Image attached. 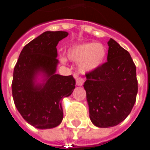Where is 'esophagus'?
<instances>
[{
  "mask_svg": "<svg viewBox=\"0 0 150 150\" xmlns=\"http://www.w3.org/2000/svg\"><path fill=\"white\" fill-rule=\"evenodd\" d=\"M75 78L76 79V85L77 86H83V83H84V79L83 78L79 77L78 75H75Z\"/></svg>",
  "mask_w": 150,
  "mask_h": 150,
  "instance_id": "1",
  "label": "esophagus"
}]
</instances>
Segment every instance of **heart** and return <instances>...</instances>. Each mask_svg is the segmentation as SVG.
<instances>
[{"instance_id": "obj_1", "label": "heart", "mask_w": 150, "mask_h": 150, "mask_svg": "<svg viewBox=\"0 0 150 150\" xmlns=\"http://www.w3.org/2000/svg\"><path fill=\"white\" fill-rule=\"evenodd\" d=\"M106 57V49L101 43L84 42L73 45L67 50L68 59L79 62V69L82 73L91 72L102 64ZM60 62L65 64L66 58L60 57Z\"/></svg>"}]
</instances>
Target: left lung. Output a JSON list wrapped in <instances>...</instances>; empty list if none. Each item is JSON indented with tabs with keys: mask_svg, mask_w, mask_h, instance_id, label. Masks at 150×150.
Segmentation results:
<instances>
[{
	"mask_svg": "<svg viewBox=\"0 0 150 150\" xmlns=\"http://www.w3.org/2000/svg\"><path fill=\"white\" fill-rule=\"evenodd\" d=\"M108 45V60L86 73L83 85L90 120L98 127L123 122L131 112L138 93L136 67L130 53L112 38Z\"/></svg>",
	"mask_w": 150,
	"mask_h": 150,
	"instance_id": "8db88e82",
	"label": "left lung"
}]
</instances>
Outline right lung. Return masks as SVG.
Returning <instances> with one entry per match:
<instances>
[{
  "label": "right lung",
  "mask_w": 150,
  "mask_h": 150,
  "mask_svg": "<svg viewBox=\"0 0 150 150\" xmlns=\"http://www.w3.org/2000/svg\"><path fill=\"white\" fill-rule=\"evenodd\" d=\"M66 31H45L26 45L15 66L11 83L15 105L23 118L38 129L56 127L62 122V99L72 93V75L56 74L57 45ZM42 77V83L37 76Z\"/></svg>",
  "instance_id": "obj_1"
}]
</instances>
